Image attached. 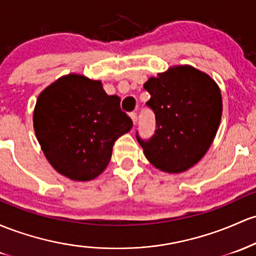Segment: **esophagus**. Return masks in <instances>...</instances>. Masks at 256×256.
<instances>
[{"label":"esophagus","instance_id":"esophagus-1","mask_svg":"<svg viewBox=\"0 0 256 256\" xmlns=\"http://www.w3.org/2000/svg\"><path fill=\"white\" fill-rule=\"evenodd\" d=\"M130 118H131V120H132L134 124L137 122V114L136 113H131L130 114Z\"/></svg>","mask_w":256,"mask_h":256}]
</instances>
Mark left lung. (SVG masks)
<instances>
[{
	"mask_svg": "<svg viewBox=\"0 0 256 256\" xmlns=\"http://www.w3.org/2000/svg\"><path fill=\"white\" fill-rule=\"evenodd\" d=\"M147 106L156 114V132L137 141L156 169L184 172L196 164L214 141L222 114L218 84L190 66H172L144 84Z\"/></svg>",
	"mask_w": 256,
	"mask_h": 256,
	"instance_id": "1",
	"label": "left lung"
}]
</instances>
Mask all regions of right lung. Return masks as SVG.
<instances>
[{
	"mask_svg": "<svg viewBox=\"0 0 256 256\" xmlns=\"http://www.w3.org/2000/svg\"><path fill=\"white\" fill-rule=\"evenodd\" d=\"M34 130L44 156L60 175L91 181L104 171L114 142L132 120L108 96L100 80L78 74L62 76L38 94Z\"/></svg>",
	"mask_w": 256,
	"mask_h": 256,
	"instance_id": "1",
	"label": "right lung"
}]
</instances>
